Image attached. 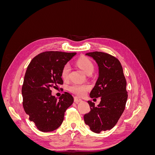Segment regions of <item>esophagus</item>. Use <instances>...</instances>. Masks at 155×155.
I'll return each mask as SVG.
<instances>
[{
  "label": "esophagus",
  "mask_w": 155,
  "mask_h": 155,
  "mask_svg": "<svg viewBox=\"0 0 155 155\" xmlns=\"http://www.w3.org/2000/svg\"><path fill=\"white\" fill-rule=\"evenodd\" d=\"M82 101V100L81 99V98H79V97H77V96H75V97H74V101L76 102V103L80 102V101Z\"/></svg>",
  "instance_id": "obj_1"
}]
</instances>
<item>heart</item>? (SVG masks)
I'll list each match as a JSON object with an SVG mask.
<instances>
[{"instance_id": "1", "label": "heart", "mask_w": 155, "mask_h": 155, "mask_svg": "<svg viewBox=\"0 0 155 155\" xmlns=\"http://www.w3.org/2000/svg\"><path fill=\"white\" fill-rule=\"evenodd\" d=\"M78 67L80 68L87 74H91L94 70V64L91 61L85 56H81L76 61ZM70 67L67 64L63 67L61 72V76L64 80H67L69 77ZM91 87L88 84L74 83L68 87V90L78 96L85 95L87 91L90 90Z\"/></svg>"}]
</instances>
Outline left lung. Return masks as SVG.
<instances>
[{
    "mask_svg": "<svg viewBox=\"0 0 155 155\" xmlns=\"http://www.w3.org/2000/svg\"><path fill=\"white\" fill-rule=\"evenodd\" d=\"M86 55L94 59L99 68V77L90 97H101V101L96 107L88 101L91 111L84 115V121L92 132L100 133L113 128L124 112L128 97L127 82L121 64L114 56L101 51Z\"/></svg>",
    "mask_w": 155,
    "mask_h": 155,
    "instance_id": "obj_1",
    "label": "left lung"
}]
</instances>
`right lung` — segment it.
Returning a JSON list of instances; mask_svg holds the SVG:
<instances>
[{
  "instance_id": "obj_1",
  "label": "right lung",
  "mask_w": 155,
  "mask_h": 155,
  "mask_svg": "<svg viewBox=\"0 0 155 155\" xmlns=\"http://www.w3.org/2000/svg\"><path fill=\"white\" fill-rule=\"evenodd\" d=\"M76 54L58 51H45L36 55L27 67L22 87V105L29 119L42 132L57 129L63 123L64 112L74 102L68 92L59 100L50 88L63 85V67Z\"/></svg>"
}]
</instances>
